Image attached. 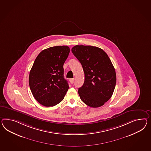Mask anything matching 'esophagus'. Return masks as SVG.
<instances>
[{
  "label": "esophagus",
  "instance_id": "1",
  "mask_svg": "<svg viewBox=\"0 0 151 151\" xmlns=\"http://www.w3.org/2000/svg\"><path fill=\"white\" fill-rule=\"evenodd\" d=\"M70 81L72 84H73L74 81V78H70Z\"/></svg>",
  "mask_w": 151,
  "mask_h": 151
}]
</instances>
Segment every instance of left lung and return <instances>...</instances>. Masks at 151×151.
<instances>
[{
	"label": "left lung",
	"mask_w": 151,
	"mask_h": 151,
	"mask_svg": "<svg viewBox=\"0 0 151 151\" xmlns=\"http://www.w3.org/2000/svg\"><path fill=\"white\" fill-rule=\"evenodd\" d=\"M72 52L85 74L84 83L78 89L81 99L91 107L103 106L112 96L116 84V71L110 58L102 49L90 45H76Z\"/></svg>",
	"instance_id": "8db88e82"
}]
</instances>
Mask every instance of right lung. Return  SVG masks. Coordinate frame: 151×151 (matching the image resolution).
I'll return each mask as SVG.
<instances>
[{
  "mask_svg": "<svg viewBox=\"0 0 151 151\" xmlns=\"http://www.w3.org/2000/svg\"><path fill=\"white\" fill-rule=\"evenodd\" d=\"M70 52L67 46L50 47L41 51L29 76V85L35 99L45 107L61 102L68 91L63 64Z\"/></svg>",
  "mask_w": 151,
  "mask_h": 151,
  "instance_id": "right-lung-1",
  "label": "right lung"
}]
</instances>
